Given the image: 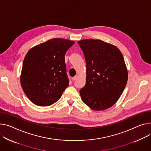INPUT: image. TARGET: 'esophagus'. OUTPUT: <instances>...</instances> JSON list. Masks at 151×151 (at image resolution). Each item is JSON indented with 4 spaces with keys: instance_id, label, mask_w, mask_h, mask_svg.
Instances as JSON below:
<instances>
[{
    "instance_id": "34e87169",
    "label": "esophagus",
    "mask_w": 151,
    "mask_h": 151,
    "mask_svg": "<svg viewBox=\"0 0 151 151\" xmlns=\"http://www.w3.org/2000/svg\"><path fill=\"white\" fill-rule=\"evenodd\" d=\"M77 77H78V76H74V77H73V78H72V81H75V80H76V79H77Z\"/></svg>"
}]
</instances>
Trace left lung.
Instances as JSON below:
<instances>
[{
  "label": "left lung",
  "instance_id": "obj_1",
  "mask_svg": "<svg viewBox=\"0 0 151 151\" xmlns=\"http://www.w3.org/2000/svg\"><path fill=\"white\" fill-rule=\"evenodd\" d=\"M85 58L86 83L79 91L83 101L94 110L112 106L123 92L127 70L122 53L115 46L101 40L78 42Z\"/></svg>",
  "mask_w": 151,
  "mask_h": 151
}]
</instances>
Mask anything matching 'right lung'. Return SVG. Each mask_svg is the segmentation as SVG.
Returning <instances> with one entry per match:
<instances>
[{
	"instance_id": "right-lung-1",
	"label": "right lung",
	"mask_w": 151,
	"mask_h": 151,
	"mask_svg": "<svg viewBox=\"0 0 151 151\" xmlns=\"http://www.w3.org/2000/svg\"><path fill=\"white\" fill-rule=\"evenodd\" d=\"M74 42L54 38L30 49L22 65L21 83L27 96L39 106L60 99L69 85L65 55Z\"/></svg>"
}]
</instances>
